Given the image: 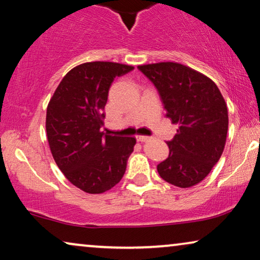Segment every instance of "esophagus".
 Wrapping results in <instances>:
<instances>
[{
	"mask_svg": "<svg viewBox=\"0 0 260 260\" xmlns=\"http://www.w3.org/2000/svg\"><path fill=\"white\" fill-rule=\"evenodd\" d=\"M136 139H137L138 142H146V141H149L150 137H148V136H141V135H137Z\"/></svg>",
	"mask_w": 260,
	"mask_h": 260,
	"instance_id": "obj_1",
	"label": "esophagus"
}]
</instances>
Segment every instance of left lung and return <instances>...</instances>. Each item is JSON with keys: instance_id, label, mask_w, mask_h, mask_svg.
<instances>
[{"instance_id": "left-lung-1", "label": "left lung", "mask_w": 260, "mask_h": 260, "mask_svg": "<svg viewBox=\"0 0 260 260\" xmlns=\"http://www.w3.org/2000/svg\"><path fill=\"white\" fill-rule=\"evenodd\" d=\"M159 92L167 117L178 125L167 142L169 157L157 165L165 182L178 187L201 183L219 160L229 115L224 97L208 76L176 62L138 66Z\"/></svg>"}]
</instances>
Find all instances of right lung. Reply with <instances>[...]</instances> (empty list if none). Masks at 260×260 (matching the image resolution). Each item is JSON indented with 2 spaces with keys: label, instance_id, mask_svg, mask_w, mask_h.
Masks as SVG:
<instances>
[{
  "label": "right lung",
  "instance_id": "obj_1",
  "mask_svg": "<svg viewBox=\"0 0 260 260\" xmlns=\"http://www.w3.org/2000/svg\"><path fill=\"white\" fill-rule=\"evenodd\" d=\"M133 69L101 61L75 67L48 104L46 129L52 157L66 178L86 193H103L119 183L134 151L135 137L101 131L111 83Z\"/></svg>",
  "mask_w": 260,
  "mask_h": 260
}]
</instances>
